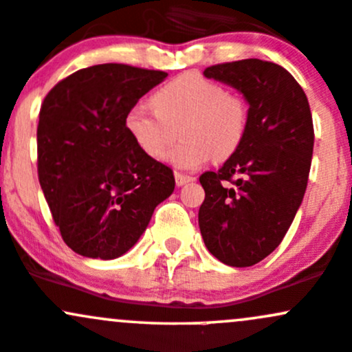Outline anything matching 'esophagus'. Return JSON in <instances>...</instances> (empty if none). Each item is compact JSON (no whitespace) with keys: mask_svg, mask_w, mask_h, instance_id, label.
<instances>
[{"mask_svg":"<svg viewBox=\"0 0 352 352\" xmlns=\"http://www.w3.org/2000/svg\"><path fill=\"white\" fill-rule=\"evenodd\" d=\"M194 180H195V177L186 175V173H180V172H175V182H177V186H179V187L186 186V184H188V182H194Z\"/></svg>","mask_w":352,"mask_h":352,"instance_id":"1","label":"esophagus"}]
</instances>
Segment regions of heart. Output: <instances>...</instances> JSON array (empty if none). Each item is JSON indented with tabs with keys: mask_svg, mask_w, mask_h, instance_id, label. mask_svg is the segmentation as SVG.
<instances>
[{
	"mask_svg": "<svg viewBox=\"0 0 352 352\" xmlns=\"http://www.w3.org/2000/svg\"><path fill=\"white\" fill-rule=\"evenodd\" d=\"M153 109L135 106L124 126L136 146L151 158H160L180 128L179 145L165 158L179 168H197L214 157L231 158L241 148L250 129V106L223 84L187 72L166 82L151 96Z\"/></svg>",
	"mask_w": 352,
	"mask_h": 352,
	"instance_id": "obj_1",
	"label": "heart"
}]
</instances>
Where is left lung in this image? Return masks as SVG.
Instances as JSON below:
<instances>
[{
    "instance_id": "left-lung-1",
    "label": "left lung",
    "mask_w": 352,
    "mask_h": 352,
    "mask_svg": "<svg viewBox=\"0 0 352 352\" xmlns=\"http://www.w3.org/2000/svg\"><path fill=\"white\" fill-rule=\"evenodd\" d=\"M204 76L236 87L250 104L241 148L217 172L199 177L206 192L199 228L207 250L243 268L278 248L302 204L312 164V113L300 84L273 62H226Z\"/></svg>"
}]
</instances>
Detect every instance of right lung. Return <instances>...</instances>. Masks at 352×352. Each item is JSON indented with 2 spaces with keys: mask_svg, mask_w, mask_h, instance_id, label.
<instances>
[{
  "mask_svg": "<svg viewBox=\"0 0 352 352\" xmlns=\"http://www.w3.org/2000/svg\"><path fill=\"white\" fill-rule=\"evenodd\" d=\"M168 74L101 64L50 89L36 128L38 180L70 250L114 260L135 246L155 207L173 192L170 166L143 153L124 126L128 111Z\"/></svg>",
  "mask_w": 352,
  "mask_h": 352,
  "instance_id": "1",
  "label": "right lung"
}]
</instances>
